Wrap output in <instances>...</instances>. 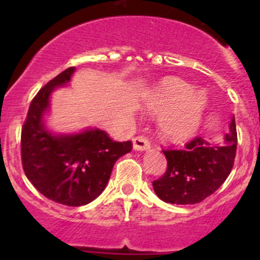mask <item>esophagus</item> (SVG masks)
<instances>
[{
    "instance_id": "obj_1",
    "label": "esophagus",
    "mask_w": 260,
    "mask_h": 260,
    "mask_svg": "<svg viewBox=\"0 0 260 260\" xmlns=\"http://www.w3.org/2000/svg\"><path fill=\"white\" fill-rule=\"evenodd\" d=\"M149 147H151V142L146 136H137L133 140V148L136 151H147V149H149Z\"/></svg>"
}]
</instances>
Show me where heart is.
Returning <instances> with one entry per match:
<instances>
[{
    "instance_id": "b5f03b06",
    "label": "heart",
    "mask_w": 260,
    "mask_h": 260,
    "mask_svg": "<svg viewBox=\"0 0 260 260\" xmlns=\"http://www.w3.org/2000/svg\"><path fill=\"white\" fill-rule=\"evenodd\" d=\"M206 98L203 91H192L191 86L177 79L165 81L152 96L149 109L164 114L162 132L172 141H185L198 131L205 112Z\"/></svg>"
}]
</instances>
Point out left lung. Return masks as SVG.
<instances>
[{"instance_id": "8db88e82", "label": "left lung", "mask_w": 260, "mask_h": 260, "mask_svg": "<svg viewBox=\"0 0 260 260\" xmlns=\"http://www.w3.org/2000/svg\"><path fill=\"white\" fill-rule=\"evenodd\" d=\"M238 135L235 119L225 135L224 143L195 137L183 148H167L164 153L167 169L164 176L153 181L156 195L165 203L193 205L214 193L228 179L234 166Z\"/></svg>"}]
</instances>
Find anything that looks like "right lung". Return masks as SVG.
Listing matches in <instances>:
<instances>
[{
  "label": "right lung",
  "mask_w": 260,
  "mask_h": 260,
  "mask_svg": "<svg viewBox=\"0 0 260 260\" xmlns=\"http://www.w3.org/2000/svg\"><path fill=\"white\" fill-rule=\"evenodd\" d=\"M70 67L44 85L28 107L21 131V161L26 177L45 198L67 206L86 205L106 188L119 157L132 151V142H117L104 131L89 129L52 136L43 114L50 94L70 80Z\"/></svg>",
  "instance_id": "obj_1"
}]
</instances>
